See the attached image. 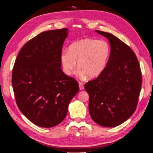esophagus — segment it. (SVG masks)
<instances>
[{"instance_id": "1", "label": "esophagus", "mask_w": 153, "mask_h": 153, "mask_svg": "<svg viewBox=\"0 0 153 153\" xmlns=\"http://www.w3.org/2000/svg\"><path fill=\"white\" fill-rule=\"evenodd\" d=\"M79 88L80 90H83L84 88L83 84L82 82H79Z\"/></svg>"}]
</instances>
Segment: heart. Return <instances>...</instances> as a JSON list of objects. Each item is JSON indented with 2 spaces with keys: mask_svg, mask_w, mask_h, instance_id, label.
<instances>
[{
  "mask_svg": "<svg viewBox=\"0 0 153 153\" xmlns=\"http://www.w3.org/2000/svg\"><path fill=\"white\" fill-rule=\"evenodd\" d=\"M110 53V46L106 41L85 38L70 45L68 52L61 54L60 62L68 76L72 74L77 62L80 77L87 76L91 79L95 78L105 70Z\"/></svg>",
  "mask_w": 153,
  "mask_h": 153,
  "instance_id": "obj_1",
  "label": "heart"
}]
</instances>
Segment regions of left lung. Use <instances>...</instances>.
I'll return each mask as SVG.
<instances>
[{"instance_id":"left-lung-1","label":"left lung","mask_w":153,"mask_h":153,"mask_svg":"<svg viewBox=\"0 0 153 153\" xmlns=\"http://www.w3.org/2000/svg\"><path fill=\"white\" fill-rule=\"evenodd\" d=\"M95 31L108 39L110 53L103 72L85 84L89 96V111L97 124L113 128L130 118L137 108L141 69L130 47L111 33Z\"/></svg>"}]
</instances>
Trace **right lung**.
Here are the masks:
<instances>
[{
    "mask_svg": "<svg viewBox=\"0 0 153 153\" xmlns=\"http://www.w3.org/2000/svg\"><path fill=\"white\" fill-rule=\"evenodd\" d=\"M68 29L42 32L19 51L12 83L19 110L35 125L52 128L66 118L78 83L61 69L60 55Z\"/></svg>",
    "mask_w": 153,
    "mask_h": 153,
    "instance_id": "obj_1",
    "label": "right lung"
}]
</instances>
